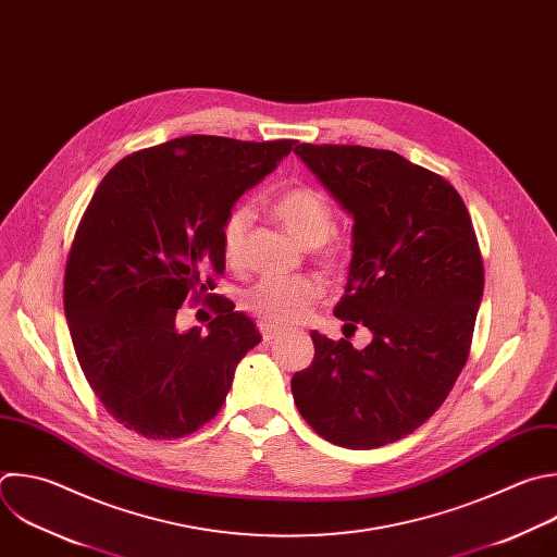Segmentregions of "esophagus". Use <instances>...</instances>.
<instances>
[{
    "instance_id": "34e87169",
    "label": "esophagus",
    "mask_w": 557,
    "mask_h": 557,
    "mask_svg": "<svg viewBox=\"0 0 557 557\" xmlns=\"http://www.w3.org/2000/svg\"><path fill=\"white\" fill-rule=\"evenodd\" d=\"M258 330H260V334H262L264 341H273V338H277V336L282 334L280 327H275V325H271V323H267V321H260V323H258Z\"/></svg>"
}]
</instances>
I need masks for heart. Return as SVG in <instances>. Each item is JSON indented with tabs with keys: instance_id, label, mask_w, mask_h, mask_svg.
I'll return each mask as SVG.
<instances>
[{
	"instance_id": "heart-1",
	"label": "heart",
	"mask_w": 557,
	"mask_h": 557,
	"mask_svg": "<svg viewBox=\"0 0 557 557\" xmlns=\"http://www.w3.org/2000/svg\"><path fill=\"white\" fill-rule=\"evenodd\" d=\"M273 214L304 247H323L334 234V212L327 199L306 185L288 188L273 199ZM251 210L236 206L221 225V249L230 264L243 258L251 227ZM323 295V284L314 277H264L245 295V308L267 323H297L308 317L312 304Z\"/></svg>"
}]
</instances>
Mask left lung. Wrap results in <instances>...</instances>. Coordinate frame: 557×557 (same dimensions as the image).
Returning a JSON list of instances; mask_svg holds the SVG:
<instances>
[{
    "instance_id": "8db88e82",
    "label": "left lung",
    "mask_w": 557,
    "mask_h": 557,
    "mask_svg": "<svg viewBox=\"0 0 557 557\" xmlns=\"http://www.w3.org/2000/svg\"><path fill=\"white\" fill-rule=\"evenodd\" d=\"M297 157L354 216L345 295L334 314L374 338L310 332L314 358L290 381L301 418L330 444L367 450L422 426L470 354L483 260L453 185L394 150L299 144Z\"/></svg>"
}]
</instances>
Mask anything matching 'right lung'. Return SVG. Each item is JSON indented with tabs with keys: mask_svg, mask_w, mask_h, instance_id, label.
Masks as SVG:
<instances>
[{
	"mask_svg": "<svg viewBox=\"0 0 557 557\" xmlns=\"http://www.w3.org/2000/svg\"><path fill=\"white\" fill-rule=\"evenodd\" d=\"M293 144L176 137L100 181L67 256L63 304L89 387L126 429L176 440L221 411L236 364L262 336L227 297L212 304L208 334L178 332L176 310L216 286L227 212Z\"/></svg>",
	"mask_w": 557,
	"mask_h": 557,
	"instance_id": "1",
	"label": "right lung"
}]
</instances>
